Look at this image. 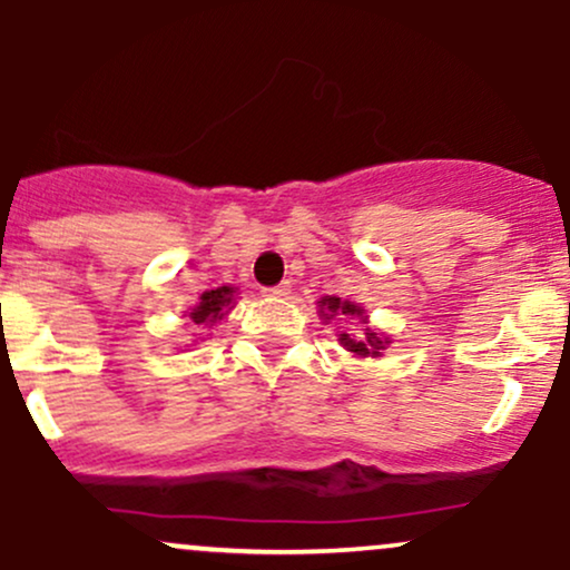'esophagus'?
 Segmentation results:
<instances>
[{
	"label": "esophagus",
	"mask_w": 570,
	"mask_h": 570,
	"mask_svg": "<svg viewBox=\"0 0 570 570\" xmlns=\"http://www.w3.org/2000/svg\"><path fill=\"white\" fill-rule=\"evenodd\" d=\"M289 292H292V284L289 281H284V284H278V286H267L265 297H286Z\"/></svg>",
	"instance_id": "34e87169"
}]
</instances>
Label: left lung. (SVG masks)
Here are the masks:
<instances>
[{"mask_svg": "<svg viewBox=\"0 0 570 570\" xmlns=\"http://www.w3.org/2000/svg\"><path fill=\"white\" fill-rule=\"evenodd\" d=\"M318 316H322L324 324H330L332 318H356L358 324H364V330L358 335H348V332H340L337 343L343 345L345 351L351 353L353 358H381L383 351L391 345V337L383 335V332L372 330L370 316L358 303H351V299H340L335 294H326V297L318 299Z\"/></svg>", "mask_w": 570, "mask_h": 570, "instance_id": "left-lung-1", "label": "left lung"}]
</instances>
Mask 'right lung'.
Instances as JSON below:
<instances>
[{"mask_svg": "<svg viewBox=\"0 0 570 570\" xmlns=\"http://www.w3.org/2000/svg\"><path fill=\"white\" fill-rule=\"evenodd\" d=\"M235 299H238V286H217V289L203 292L198 297V303L193 307H187L185 316L193 324H198V330H212L214 324L222 322L227 313L235 307ZM203 340V337H198Z\"/></svg>", "mask_w": 570, "mask_h": 570, "instance_id": "1", "label": "right lung"}]
</instances>
